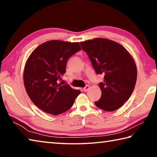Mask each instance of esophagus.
Returning a JSON list of instances; mask_svg holds the SVG:
<instances>
[{
    "label": "esophagus",
    "mask_w": 157,
    "mask_h": 157,
    "mask_svg": "<svg viewBox=\"0 0 157 157\" xmlns=\"http://www.w3.org/2000/svg\"><path fill=\"white\" fill-rule=\"evenodd\" d=\"M89 88H90V86H89V85H86V86L84 87V88H83L84 91H88V90L89 89Z\"/></svg>",
    "instance_id": "34e87169"
}]
</instances>
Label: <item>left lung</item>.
Listing matches in <instances>:
<instances>
[{"label": "left lung", "instance_id": "left-lung-1", "mask_svg": "<svg viewBox=\"0 0 157 157\" xmlns=\"http://www.w3.org/2000/svg\"><path fill=\"white\" fill-rule=\"evenodd\" d=\"M97 74L104 75L99 86L98 108L113 111L121 107L131 96L136 84L137 69L132 55L120 44L108 39L95 38L80 42Z\"/></svg>", "mask_w": 157, "mask_h": 157}]
</instances>
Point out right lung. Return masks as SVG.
<instances>
[{
	"mask_svg": "<svg viewBox=\"0 0 157 157\" xmlns=\"http://www.w3.org/2000/svg\"><path fill=\"white\" fill-rule=\"evenodd\" d=\"M81 47L78 42L51 40L33 50L25 63L23 82L26 92L37 107L59 115L72 107L81 91L59 83L68 59Z\"/></svg>",
	"mask_w": 157,
	"mask_h": 157,
	"instance_id": "obj_1",
	"label": "right lung"
}]
</instances>
